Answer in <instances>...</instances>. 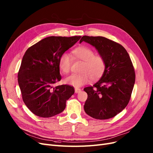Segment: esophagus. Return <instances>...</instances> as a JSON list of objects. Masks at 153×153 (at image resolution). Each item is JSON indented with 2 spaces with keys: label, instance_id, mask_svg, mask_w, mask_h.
Wrapping results in <instances>:
<instances>
[{
  "label": "esophagus",
  "instance_id": "esophagus-1",
  "mask_svg": "<svg viewBox=\"0 0 153 153\" xmlns=\"http://www.w3.org/2000/svg\"><path fill=\"white\" fill-rule=\"evenodd\" d=\"M81 89H80V88H78V87H75V91L76 93H79L80 92H81Z\"/></svg>",
  "mask_w": 153,
  "mask_h": 153
}]
</instances>
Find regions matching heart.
Masks as SVG:
<instances>
[{"label": "heart", "mask_w": 153, "mask_h": 153, "mask_svg": "<svg viewBox=\"0 0 153 153\" xmlns=\"http://www.w3.org/2000/svg\"><path fill=\"white\" fill-rule=\"evenodd\" d=\"M74 59L82 61L79 74H72L65 78L67 84L78 87L89 83L91 78L96 80L103 75L106 64L104 58L95 53L91 48L84 47H77L73 51ZM71 59L66 53H62L59 59V68L64 74L68 73L70 70Z\"/></svg>", "instance_id": "1"}]
</instances>
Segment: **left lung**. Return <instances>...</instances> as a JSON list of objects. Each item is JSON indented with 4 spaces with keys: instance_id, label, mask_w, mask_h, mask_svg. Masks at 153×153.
<instances>
[{
    "instance_id": "1",
    "label": "left lung",
    "mask_w": 153,
    "mask_h": 153,
    "mask_svg": "<svg viewBox=\"0 0 153 153\" xmlns=\"http://www.w3.org/2000/svg\"><path fill=\"white\" fill-rule=\"evenodd\" d=\"M91 45L105 61L101 79L84 90L88 95L84 110L96 119H108L128 104L135 82V73L127 51L121 45L102 36H84L80 40Z\"/></svg>"
}]
</instances>
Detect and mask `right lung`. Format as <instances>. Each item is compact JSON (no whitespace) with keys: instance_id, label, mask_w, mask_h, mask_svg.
<instances>
[{"instance_id":"obj_1","label":"right lung","mask_w":153,"mask_h":153,"mask_svg":"<svg viewBox=\"0 0 153 153\" xmlns=\"http://www.w3.org/2000/svg\"><path fill=\"white\" fill-rule=\"evenodd\" d=\"M80 38L50 36L25 52L18 73V82L23 101L37 116L51 117L61 113L66 108V100L75 93L72 86L53 85L61 80L60 56Z\"/></svg>"}]
</instances>
